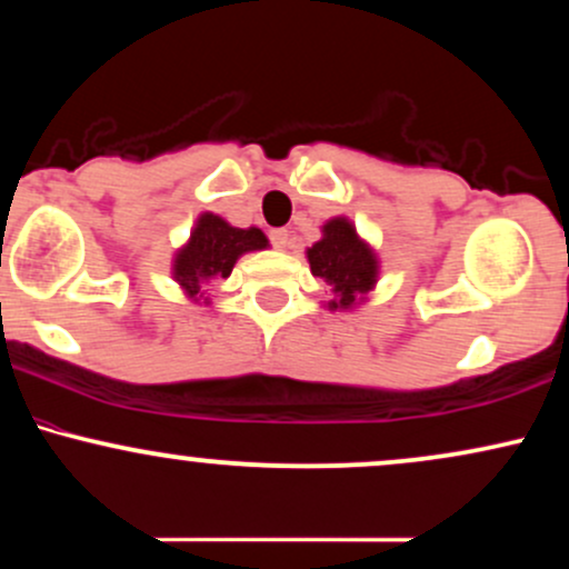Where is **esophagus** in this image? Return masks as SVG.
I'll return each mask as SVG.
<instances>
[{"label":"esophagus","instance_id":"obj_1","mask_svg":"<svg viewBox=\"0 0 569 569\" xmlns=\"http://www.w3.org/2000/svg\"><path fill=\"white\" fill-rule=\"evenodd\" d=\"M270 240L278 251H283V248H289V243H291V234H289V230H272Z\"/></svg>","mask_w":569,"mask_h":569}]
</instances>
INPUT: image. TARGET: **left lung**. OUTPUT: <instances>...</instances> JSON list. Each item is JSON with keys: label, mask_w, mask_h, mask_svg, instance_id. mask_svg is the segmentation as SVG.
Listing matches in <instances>:
<instances>
[{"label": "left lung", "mask_w": 569, "mask_h": 569, "mask_svg": "<svg viewBox=\"0 0 569 569\" xmlns=\"http://www.w3.org/2000/svg\"><path fill=\"white\" fill-rule=\"evenodd\" d=\"M321 232L323 238L307 248L310 272L331 286L335 297L326 305L329 310H352L369 297V291H375L380 278L377 253L345 217L329 219Z\"/></svg>", "instance_id": "left-lung-1"}]
</instances>
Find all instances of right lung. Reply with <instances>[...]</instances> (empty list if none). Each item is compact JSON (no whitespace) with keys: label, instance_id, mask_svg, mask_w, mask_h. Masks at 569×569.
I'll list each match as a JSON object with an SVG mask.
<instances>
[{"label":"right lung","instance_id":"obj_1","mask_svg":"<svg viewBox=\"0 0 569 569\" xmlns=\"http://www.w3.org/2000/svg\"><path fill=\"white\" fill-rule=\"evenodd\" d=\"M270 246L259 227H232L217 213H200L192 234L173 257V280L192 302L202 299V286L211 280L230 278L234 262L248 251H262ZM208 305V299H206Z\"/></svg>","mask_w":569,"mask_h":569}]
</instances>
